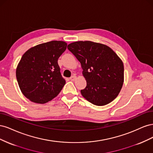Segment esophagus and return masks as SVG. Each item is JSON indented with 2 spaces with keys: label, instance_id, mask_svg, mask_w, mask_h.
<instances>
[{
  "label": "esophagus",
  "instance_id": "obj_1",
  "mask_svg": "<svg viewBox=\"0 0 153 153\" xmlns=\"http://www.w3.org/2000/svg\"><path fill=\"white\" fill-rule=\"evenodd\" d=\"M71 81H75L76 79V76L75 75H73L70 77V78H69Z\"/></svg>",
  "mask_w": 153,
  "mask_h": 153
}]
</instances>
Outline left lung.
I'll return each instance as SVG.
<instances>
[{"label":"left lung","mask_w":153,"mask_h":153,"mask_svg":"<svg viewBox=\"0 0 153 153\" xmlns=\"http://www.w3.org/2000/svg\"><path fill=\"white\" fill-rule=\"evenodd\" d=\"M68 49L81 63L87 82L82 96L97 106L116 98L124 82L123 62L117 53L107 45L91 41L71 43Z\"/></svg>","instance_id":"8db88e82"}]
</instances>
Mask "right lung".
I'll return each instance as SVG.
<instances>
[{
	"label": "right lung",
	"instance_id": "obj_1",
	"mask_svg": "<svg viewBox=\"0 0 153 153\" xmlns=\"http://www.w3.org/2000/svg\"><path fill=\"white\" fill-rule=\"evenodd\" d=\"M67 43L52 41L31 47L22 57L16 69L22 94L32 102L44 104L55 98L66 84L57 61Z\"/></svg>",
	"mask_w": 153,
	"mask_h": 153
}]
</instances>
